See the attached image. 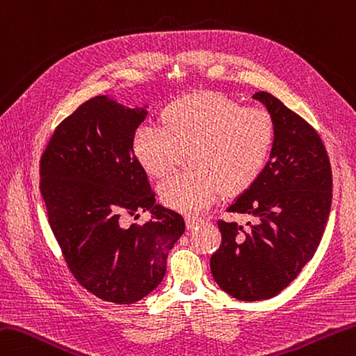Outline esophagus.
Instances as JSON below:
<instances>
[{
  "label": "esophagus",
  "instance_id": "1",
  "mask_svg": "<svg viewBox=\"0 0 356 356\" xmlns=\"http://www.w3.org/2000/svg\"><path fill=\"white\" fill-rule=\"evenodd\" d=\"M185 222H186V228L188 229H193V228H196L197 225H200L202 224V219H197V218H186L185 219Z\"/></svg>",
  "mask_w": 356,
  "mask_h": 356
}]
</instances>
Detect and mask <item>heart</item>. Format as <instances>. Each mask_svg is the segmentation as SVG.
Instances as JSON below:
<instances>
[{"instance_id": "b5f03b06", "label": "heart", "mask_w": 356, "mask_h": 356, "mask_svg": "<svg viewBox=\"0 0 356 356\" xmlns=\"http://www.w3.org/2000/svg\"><path fill=\"white\" fill-rule=\"evenodd\" d=\"M163 128L142 127L132 137V154L151 177H165L188 152L193 170L159 186L172 210L196 214L224 193L252 188L270 159L276 138L273 117L264 108H242L216 92L179 97L160 114Z\"/></svg>"}]
</instances>
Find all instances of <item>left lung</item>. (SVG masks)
I'll list each match as a JSON object with an SVG mask.
<instances>
[{"instance_id": "left-lung-1", "label": "left lung", "mask_w": 356, "mask_h": 356, "mask_svg": "<svg viewBox=\"0 0 356 356\" xmlns=\"http://www.w3.org/2000/svg\"><path fill=\"white\" fill-rule=\"evenodd\" d=\"M276 124L270 160L228 211L248 214V232L219 220L214 281L241 301L270 299L301 273L321 242L332 207V168L318 132L268 92H256Z\"/></svg>"}]
</instances>
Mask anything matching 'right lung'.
<instances>
[{"label": "right lung", "instance_id": "add662e5", "mask_svg": "<svg viewBox=\"0 0 356 356\" xmlns=\"http://www.w3.org/2000/svg\"><path fill=\"white\" fill-rule=\"evenodd\" d=\"M148 106L109 95L83 103L63 120L40 162L49 225L76 281L103 301L134 304L162 282L166 257L185 232L182 216L156 204L132 137ZM152 220L124 225L127 213Z\"/></svg>", "mask_w": 356, "mask_h": 356}]
</instances>
